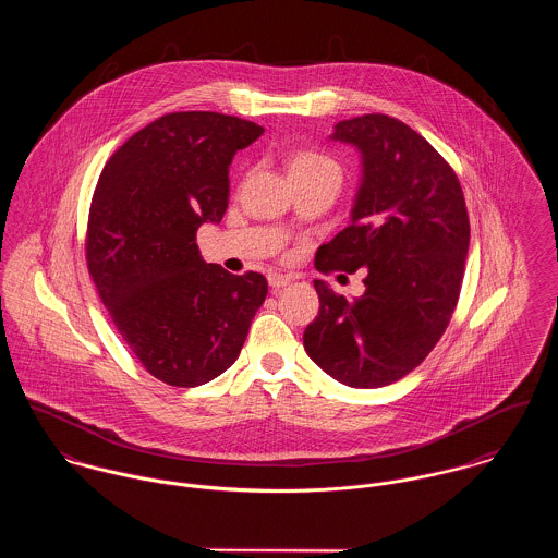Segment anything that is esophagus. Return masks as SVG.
<instances>
[{"instance_id":"esophagus-1","label":"esophagus","mask_w":558,"mask_h":558,"mask_svg":"<svg viewBox=\"0 0 558 558\" xmlns=\"http://www.w3.org/2000/svg\"><path fill=\"white\" fill-rule=\"evenodd\" d=\"M290 283V277H286V275H279V272H270L268 275V286L270 288H283V286H288Z\"/></svg>"}]
</instances>
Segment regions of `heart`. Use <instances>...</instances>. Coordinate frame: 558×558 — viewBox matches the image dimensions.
Masks as SVG:
<instances>
[{"instance_id":"b5f03b06","label":"heart","mask_w":558,"mask_h":558,"mask_svg":"<svg viewBox=\"0 0 558 558\" xmlns=\"http://www.w3.org/2000/svg\"><path fill=\"white\" fill-rule=\"evenodd\" d=\"M288 171L290 178H303V175H314V173H322V171H339L337 162L328 159L326 155H322L318 150L312 148H301L294 150L288 159Z\"/></svg>"}]
</instances>
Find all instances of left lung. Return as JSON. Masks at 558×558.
I'll use <instances>...</instances> for the list:
<instances>
[{
  "mask_svg": "<svg viewBox=\"0 0 558 558\" xmlns=\"http://www.w3.org/2000/svg\"><path fill=\"white\" fill-rule=\"evenodd\" d=\"M361 153L350 226L322 244V272L365 270L354 301L316 281L319 312L305 328L310 359L354 389L410 374L434 350L458 305L471 223L451 165L408 124L367 113L335 124Z\"/></svg>",
  "mask_w": 558,
  "mask_h": 558,
  "instance_id": "1",
  "label": "left lung"
}]
</instances>
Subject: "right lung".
Instances as JSON below:
<instances>
[{"mask_svg": "<svg viewBox=\"0 0 558 558\" xmlns=\"http://www.w3.org/2000/svg\"><path fill=\"white\" fill-rule=\"evenodd\" d=\"M262 126L215 111L167 113L107 160L89 206L85 259L140 363L169 387L234 365L268 283L206 264L195 234L219 223L234 155Z\"/></svg>", "mask_w": 558, "mask_h": 558, "instance_id": "add662e5", "label": "right lung"}]
</instances>
